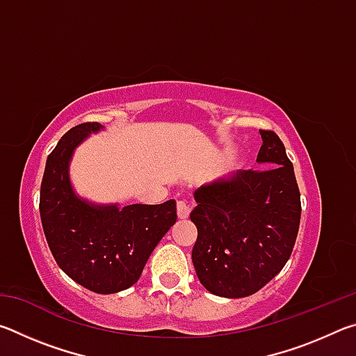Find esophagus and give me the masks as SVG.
<instances>
[{
    "label": "esophagus",
    "instance_id": "obj_1",
    "mask_svg": "<svg viewBox=\"0 0 356 356\" xmlns=\"http://www.w3.org/2000/svg\"><path fill=\"white\" fill-rule=\"evenodd\" d=\"M190 212H191V209H190V204L188 202H186L185 200L177 201V215H179L180 220L188 218Z\"/></svg>",
    "mask_w": 356,
    "mask_h": 356
}]
</instances>
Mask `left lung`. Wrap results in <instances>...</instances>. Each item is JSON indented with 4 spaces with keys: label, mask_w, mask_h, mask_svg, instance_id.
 Instances as JSON below:
<instances>
[{
    "label": "left lung",
    "mask_w": 356,
    "mask_h": 356,
    "mask_svg": "<svg viewBox=\"0 0 356 356\" xmlns=\"http://www.w3.org/2000/svg\"><path fill=\"white\" fill-rule=\"evenodd\" d=\"M261 136L257 163L264 168L195 193L193 265L201 284L220 297L261 291L284 267L298 236L301 201L293 165L273 130H261Z\"/></svg>",
    "instance_id": "obj_1"
}]
</instances>
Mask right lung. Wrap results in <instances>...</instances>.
Listing matches in <instances>:
<instances>
[{"mask_svg":"<svg viewBox=\"0 0 356 356\" xmlns=\"http://www.w3.org/2000/svg\"><path fill=\"white\" fill-rule=\"evenodd\" d=\"M99 122L65 134L48 155L39 212L50 251L63 272L95 293L125 291L140 280L161 237L177 220L176 201L146 206L94 207L74 195L67 166L72 152Z\"/></svg>","mask_w":356,"mask_h":356,"instance_id":"obj_1","label":"right lung"}]
</instances>
